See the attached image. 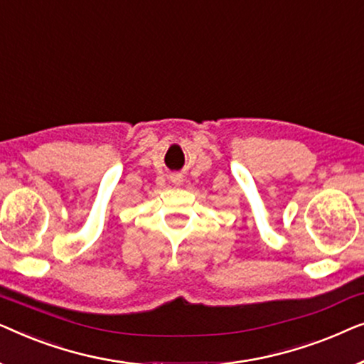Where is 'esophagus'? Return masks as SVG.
<instances>
[{
	"label": "esophagus",
	"instance_id": "esophagus-1",
	"mask_svg": "<svg viewBox=\"0 0 364 364\" xmlns=\"http://www.w3.org/2000/svg\"><path fill=\"white\" fill-rule=\"evenodd\" d=\"M172 182H181V177H178V176H176V177H172Z\"/></svg>",
	"mask_w": 364,
	"mask_h": 364
}]
</instances>
